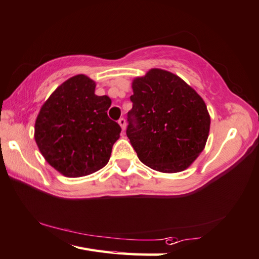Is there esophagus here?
Returning <instances> with one entry per match:
<instances>
[{
	"mask_svg": "<svg viewBox=\"0 0 259 259\" xmlns=\"http://www.w3.org/2000/svg\"><path fill=\"white\" fill-rule=\"evenodd\" d=\"M119 124L121 125V128H122V130H124L125 129V125H126V122H125V119H123V117H120L119 119Z\"/></svg>",
	"mask_w": 259,
	"mask_h": 259,
	"instance_id": "1",
	"label": "esophagus"
}]
</instances>
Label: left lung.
Instances as JSON below:
<instances>
[{
    "instance_id": "obj_1",
    "label": "left lung",
    "mask_w": 259,
    "mask_h": 259,
    "mask_svg": "<svg viewBox=\"0 0 259 259\" xmlns=\"http://www.w3.org/2000/svg\"><path fill=\"white\" fill-rule=\"evenodd\" d=\"M126 136L145 165L164 173L186 170L203 152L210 117L205 102L180 77L152 69L133 81Z\"/></svg>"
}]
</instances>
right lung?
Returning a JSON list of instances; mask_svg holds the SVG:
<instances>
[{
	"mask_svg": "<svg viewBox=\"0 0 259 259\" xmlns=\"http://www.w3.org/2000/svg\"><path fill=\"white\" fill-rule=\"evenodd\" d=\"M84 74L68 79L41 106L35 140L51 166L65 177H83L109 162L121 126L107 115L109 96L95 95Z\"/></svg>",
	"mask_w": 259,
	"mask_h": 259,
	"instance_id": "obj_1",
	"label": "right lung"
}]
</instances>
